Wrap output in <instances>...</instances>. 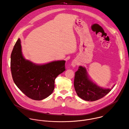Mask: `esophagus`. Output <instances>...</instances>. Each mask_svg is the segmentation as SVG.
I'll use <instances>...</instances> for the list:
<instances>
[{"label":"esophagus","instance_id":"1","mask_svg":"<svg viewBox=\"0 0 129 129\" xmlns=\"http://www.w3.org/2000/svg\"><path fill=\"white\" fill-rule=\"evenodd\" d=\"M77 65H78V61L76 60H73L71 62V65L72 67H75Z\"/></svg>","mask_w":129,"mask_h":129}]
</instances>
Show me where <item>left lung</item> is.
<instances>
[{
    "label": "left lung",
    "instance_id": "1",
    "mask_svg": "<svg viewBox=\"0 0 129 129\" xmlns=\"http://www.w3.org/2000/svg\"><path fill=\"white\" fill-rule=\"evenodd\" d=\"M74 87L80 98L91 102L101 99L111 90V89L103 88L94 83L89 79L85 68L81 66L75 72Z\"/></svg>",
    "mask_w": 129,
    "mask_h": 129
}]
</instances>
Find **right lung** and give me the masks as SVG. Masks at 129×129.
<instances>
[{"label": "right lung", "mask_w": 129, "mask_h": 129, "mask_svg": "<svg viewBox=\"0 0 129 129\" xmlns=\"http://www.w3.org/2000/svg\"><path fill=\"white\" fill-rule=\"evenodd\" d=\"M65 61H53L37 65L23 57L21 41L15 43L11 56V70L13 81L22 92L29 98L42 100L52 93L54 80L65 70Z\"/></svg>", "instance_id": "obj_1"}]
</instances>
